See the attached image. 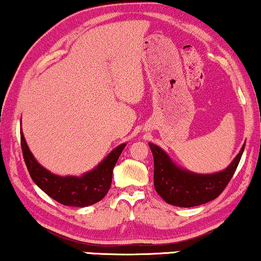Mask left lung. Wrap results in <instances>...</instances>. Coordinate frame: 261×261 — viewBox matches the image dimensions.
Masks as SVG:
<instances>
[{
	"label": "left lung",
	"mask_w": 261,
	"mask_h": 261,
	"mask_svg": "<svg viewBox=\"0 0 261 261\" xmlns=\"http://www.w3.org/2000/svg\"><path fill=\"white\" fill-rule=\"evenodd\" d=\"M154 159V188L166 203L190 208L213 201L222 194L240 163L245 145L229 166L222 172L197 174L181 170L165 152L149 142Z\"/></svg>",
	"instance_id": "left-lung-1"
}]
</instances>
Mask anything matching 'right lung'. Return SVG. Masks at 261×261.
<instances>
[{
    "mask_svg": "<svg viewBox=\"0 0 261 261\" xmlns=\"http://www.w3.org/2000/svg\"><path fill=\"white\" fill-rule=\"evenodd\" d=\"M23 160L31 178L49 197L60 204L70 206H88L105 197L112 185L113 170L126 144L110 152V154L90 172L82 177H59L44 169L34 159L26 144L22 132L20 133Z\"/></svg>",
    "mask_w": 261,
    "mask_h": 261,
    "instance_id": "1",
    "label": "right lung"
}]
</instances>
